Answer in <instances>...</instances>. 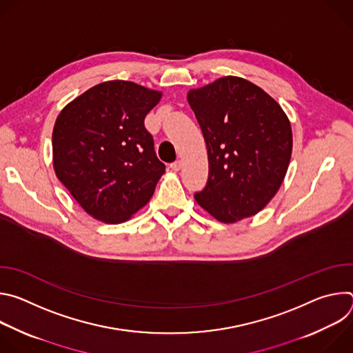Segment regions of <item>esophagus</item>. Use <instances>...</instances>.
<instances>
[{"label":"esophagus","mask_w":353,"mask_h":353,"mask_svg":"<svg viewBox=\"0 0 353 353\" xmlns=\"http://www.w3.org/2000/svg\"><path fill=\"white\" fill-rule=\"evenodd\" d=\"M170 169H172L173 172H179V170L181 169V162H180V161H176V162L170 163Z\"/></svg>","instance_id":"1"}]
</instances>
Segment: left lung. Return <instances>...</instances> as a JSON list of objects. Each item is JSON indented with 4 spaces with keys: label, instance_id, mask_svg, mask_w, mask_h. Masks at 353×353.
<instances>
[{
    "label": "left lung",
    "instance_id": "1",
    "mask_svg": "<svg viewBox=\"0 0 353 353\" xmlns=\"http://www.w3.org/2000/svg\"><path fill=\"white\" fill-rule=\"evenodd\" d=\"M187 100L208 149V181L194 194L198 205L223 223L256 215L285 179L289 119L267 92L239 77L191 89Z\"/></svg>",
    "mask_w": 353,
    "mask_h": 353
}]
</instances>
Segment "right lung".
Segmentation results:
<instances>
[{
    "label": "right lung",
    "mask_w": 353,
    "mask_h": 353,
    "mask_svg": "<svg viewBox=\"0 0 353 353\" xmlns=\"http://www.w3.org/2000/svg\"><path fill=\"white\" fill-rule=\"evenodd\" d=\"M161 97V92L130 81H108L88 89L59 114L54 172L90 216L121 223L154 195L166 166L143 120Z\"/></svg>",
    "instance_id": "obj_1"
}]
</instances>
